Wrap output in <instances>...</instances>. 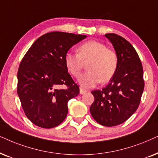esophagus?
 <instances>
[{
	"label": "esophagus",
	"mask_w": 158,
	"mask_h": 158,
	"mask_svg": "<svg viewBox=\"0 0 158 158\" xmlns=\"http://www.w3.org/2000/svg\"><path fill=\"white\" fill-rule=\"evenodd\" d=\"M87 91L86 89H83V88H81L80 87V89H79V93H80L81 94H85V93H86V92H87Z\"/></svg>",
	"instance_id": "obj_1"
}]
</instances>
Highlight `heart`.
Masks as SVG:
<instances>
[{
	"label": "heart",
	"instance_id": "heart-1",
	"mask_svg": "<svg viewBox=\"0 0 158 158\" xmlns=\"http://www.w3.org/2000/svg\"><path fill=\"white\" fill-rule=\"evenodd\" d=\"M85 71L79 77V82L84 87H92L99 82L106 83L115 75L118 65L116 51L107 48L106 44L97 40H89L77 48V53L66 52L64 63L67 71L73 77L79 75L87 63Z\"/></svg>",
	"mask_w": 158,
	"mask_h": 158
}]
</instances>
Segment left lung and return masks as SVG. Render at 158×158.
Listing matches in <instances>:
<instances>
[{
    "instance_id": "1",
    "label": "left lung",
    "mask_w": 158,
    "mask_h": 158,
    "mask_svg": "<svg viewBox=\"0 0 158 158\" xmlns=\"http://www.w3.org/2000/svg\"><path fill=\"white\" fill-rule=\"evenodd\" d=\"M105 36L117 52L118 65L110 83L101 90L92 92L94 100L89 110L98 123L114 127L125 122L137 110L144 81L142 63L131 44L116 34Z\"/></svg>"
}]
</instances>
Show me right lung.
Masks as SVG:
<instances>
[{
	"label": "right lung",
	"mask_w": 158,
	"mask_h": 158,
	"mask_svg": "<svg viewBox=\"0 0 158 158\" xmlns=\"http://www.w3.org/2000/svg\"><path fill=\"white\" fill-rule=\"evenodd\" d=\"M86 37L63 31L45 34L23 57L17 73V93L25 115L35 125L50 129L66 118L69 100L79 94V87L67 71L64 56Z\"/></svg>",
	"instance_id": "right-lung-1"
}]
</instances>
